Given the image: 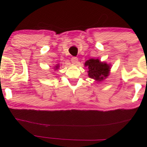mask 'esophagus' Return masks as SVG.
I'll return each instance as SVG.
<instances>
[{
	"label": "esophagus",
	"instance_id": "34e87169",
	"mask_svg": "<svg viewBox=\"0 0 147 147\" xmlns=\"http://www.w3.org/2000/svg\"><path fill=\"white\" fill-rule=\"evenodd\" d=\"M71 61L73 64H77V62H78V59L77 57H72L71 59Z\"/></svg>",
	"mask_w": 147,
	"mask_h": 147
}]
</instances>
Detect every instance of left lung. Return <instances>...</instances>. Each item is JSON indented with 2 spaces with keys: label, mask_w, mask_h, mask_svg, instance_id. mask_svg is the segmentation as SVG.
<instances>
[{
  "label": "left lung",
  "mask_w": 147,
  "mask_h": 147,
  "mask_svg": "<svg viewBox=\"0 0 147 147\" xmlns=\"http://www.w3.org/2000/svg\"><path fill=\"white\" fill-rule=\"evenodd\" d=\"M84 65L88 69V77L97 82H102L109 75L111 65L99 59H90L86 61Z\"/></svg>",
  "instance_id": "left-lung-1"
}]
</instances>
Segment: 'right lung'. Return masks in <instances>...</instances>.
Here are the masks:
<instances>
[{
	"mask_svg": "<svg viewBox=\"0 0 147 147\" xmlns=\"http://www.w3.org/2000/svg\"><path fill=\"white\" fill-rule=\"evenodd\" d=\"M58 68H59V65H58V64H57L56 66H55V70H57V69H58Z\"/></svg>",
	"mask_w": 147,
	"mask_h": 147,
	"instance_id": "obj_1",
	"label": "right lung"
}]
</instances>
